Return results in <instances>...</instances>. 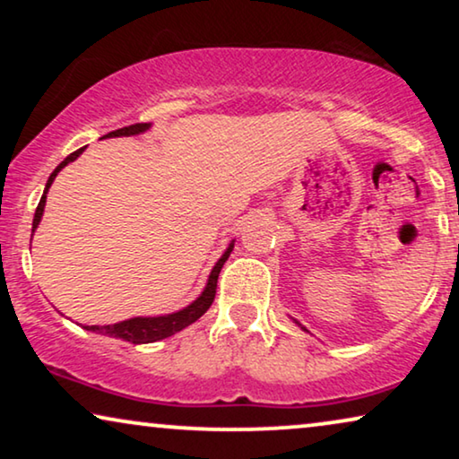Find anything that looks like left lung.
<instances>
[{"label": "left lung", "mask_w": 459, "mask_h": 459, "mask_svg": "<svg viewBox=\"0 0 459 459\" xmlns=\"http://www.w3.org/2000/svg\"><path fill=\"white\" fill-rule=\"evenodd\" d=\"M299 325H300V324H299ZM303 330H305V328H303Z\"/></svg>", "instance_id": "8db88e82"}]
</instances>
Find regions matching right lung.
I'll return each instance as SVG.
<instances>
[{"label":"right lung","mask_w":459,"mask_h":459,"mask_svg":"<svg viewBox=\"0 0 459 459\" xmlns=\"http://www.w3.org/2000/svg\"><path fill=\"white\" fill-rule=\"evenodd\" d=\"M148 129H150V123H135V125H129V127L110 131V134H106L104 137H121V135L129 137V135L143 134V131H148ZM83 150L85 148H79V150H74L73 154H68L66 159L54 169V173L49 175L46 190H43V196L39 200V204H37L35 219H33V231L37 230V225H39L41 217H43V209H46V194L49 190V186H52V181L56 179V175H58L62 169L68 165V162H73L74 159H77V156L83 152ZM30 236H33V234H30ZM231 250H234V242H231L228 250H225V253L221 255V259L215 263V267H212V272L209 275V281H206L203 294H200V297L194 300V303L184 307L181 311L169 313V316H159V317H131V319H125V322H118V324H112V325H83V328L96 332V334H104V336H110V338H123V341L134 342V344L156 342V341H162V338L178 334L179 330L187 328V325L196 322L198 317H203L206 309H209V307L212 305V300H215V292H217L219 272H221L223 263L228 261Z\"/></svg>","instance_id":"right-lung-1"}]
</instances>
